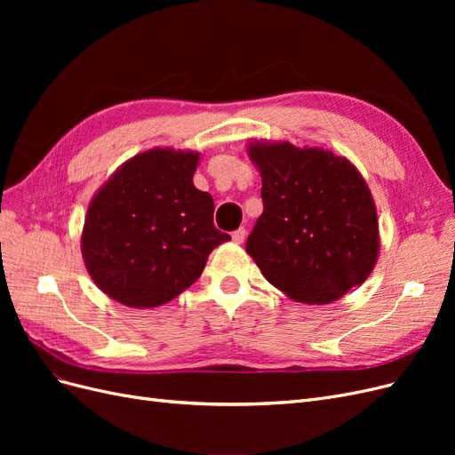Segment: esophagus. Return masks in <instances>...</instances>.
Instances as JSON below:
<instances>
[{"instance_id":"esophagus-1","label":"esophagus","mask_w":455,"mask_h":455,"mask_svg":"<svg viewBox=\"0 0 455 455\" xmlns=\"http://www.w3.org/2000/svg\"><path fill=\"white\" fill-rule=\"evenodd\" d=\"M244 237H246V229L244 228H239L237 231H233V235H231V239L235 241L237 244H241L244 241Z\"/></svg>"}]
</instances>
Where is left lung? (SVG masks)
<instances>
[{"instance_id":"obj_1","label":"left lung","mask_w":455,"mask_h":455,"mask_svg":"<svg viewBox=\"0 0 455 455\" xmlns=\"http://www.w3.org/2000/svg\"><path fill=\"white\" fill-rule=\"evenodd\" d=\"M264 212L246 239L261 275L301 304H332L379 254L376 203L355 164L324 148L251 140Z\"/></svg>"}]
</instances>
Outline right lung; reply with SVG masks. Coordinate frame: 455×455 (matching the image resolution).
Instances as JSON below:
<instances>
[{
  "label": "right lung",
  "instance_id": "1",
  "mask_svg": "<svg viewBox=\"0 0 455 455\" xmlns=\"http://www.w3.org/2000/svg\"><path fill=\"white\" fill-rule=\"evenodd\" d=\"M199 151L154 148L131 157L89 203L81 254L119 304L159 307L194 284L218 244L211 194L194 186Z\"/></svg>",
  "mask_w": 455,
  "mask_h": 455
}]
</instances>
